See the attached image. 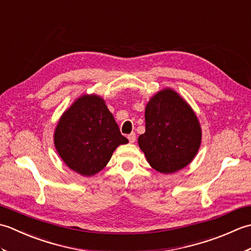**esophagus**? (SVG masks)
Returning <instances> with one entry per match:
<instances>
[{
  "instance_id": "esophagus-1",
  "label": "esophagus",
  "mask_w": 251,
  "mask_h": 251,
  "mask_svg": "<svg viewBox=\"0 0 251 251\" xmlns=\"http://www.w3.org/2000/svg\"><path fill=\"white\" fill-rule=\"evenodd\" d=\"M127 138H128V140H129L130 143H134L136 141V134H135V132H131V134L127 136Z\"/></svg>"
}]
</instances>
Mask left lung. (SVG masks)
Instances as JSON below:
<instances>
[{"label":"left lung","instance_id":"left-lung-1","mask_svg":"<svg viewBox=\"0 0 251 251\" xmlns=\"http://www.w3.org/2000/svg\"><path fill=\"white\" fill-rule=\"evenodd\" d=\"M145 117L146 132L138 143L151 167L172 174L189 165L200 149L201 129L188 102L165 88L149 101Z\"/></svg>","mask_w":251,"mask_h":251}]
</instances>
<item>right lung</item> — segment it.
<instances>
[{"label": "right lung", "instance_id": "obj_1", "mask_svg": "<svg viewBox=\"0 0 251 251\" xmlns=\"http://www.w3.org/2000/svg\"><path fill=\"white\" fill-rule=\"evenodd\" d=\"M54 142L67 166L88 177L102 170L115 149L128 140L122 136L104 100L84 95L60 117Z\"/></svg>", "mask_w": 251, "mask_h": 251}]
</instances>
